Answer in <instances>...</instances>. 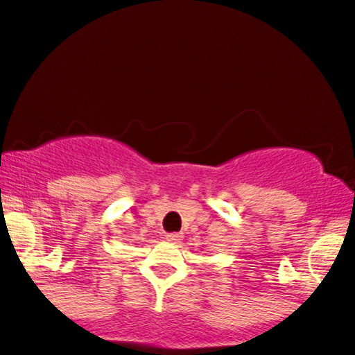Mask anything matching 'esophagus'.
Listing matches in <instances>:
<instances>
[{
    "mask_svg": "<svg viewBox=\"0 0 355 355\" xmlns=\"http://www.w3.org/2000/svg\"><path fill=\"white\" fill-rule=\"evenodd\" d=\"M166 240H168V242H180L182 235L180 234H168L166 235Z\"/></svg>",
    "mask_w": 355,
    "mask_h": 355,
    "instance_id": "34e87169",
    "label": "esophagus"
}]
</instances>
